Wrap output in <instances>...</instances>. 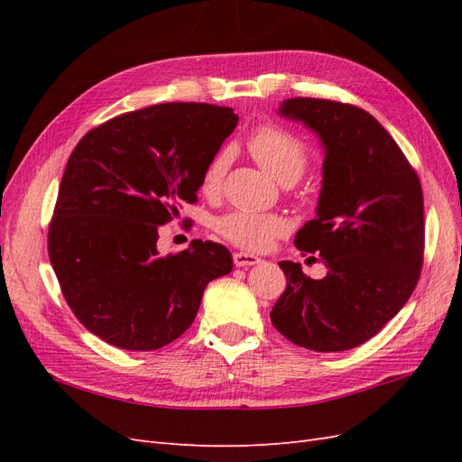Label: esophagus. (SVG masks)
Masks as SVG:
<instances>
[{"label": "esophagus", "instance_id": "obj_1", "mask_svg": "<svg viewBox=\"0 0 462 462\" xmlns=\"http://www.w3.org/2000/svg\"><path fill=\"white\" fill-rule=\"evenodd\" d=\"M233 262H235L236 268H248V265L260 263V258L254 256V254H250V253H235Z\"/></svg>", "mask_w": 462, "mask_h": 462}]
</instances>
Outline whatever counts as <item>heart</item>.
Here are the masks:
<instances>
[{"mask_svg":"<svg viewBox=\"0 0 462 462\" xmlns=\"http://www.w3.org/2000/svg\"><path fill=\"white\" fill-rule=\"evenodd\" d=\"M248 150L254 160L272 173L279 183L292 185L309 165V148L297 134L277 125H260L248 136ZM229 165V152L221 150L209 160L202 173L200 187L206 194H216L223 183ZM214 229L229 243L248 248L263 250L268 248L277 236L287 233L289 223L277 214L248 212V209H233L214 221Z\"/></svg>","mask_w":462,"mask_h":462,"instance_id":"1","label":"heart"}]
</instances>
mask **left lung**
I'll use <instances>...</instances> for the list:
<instances>
[{
    "label": "left lung",
    "mask_w": 462,
    "mask_h": 462,
    "mask_svg": "<svg viewBox=\"0 0 462 462\" xmlns=\"http://www.w3.org/2000/svg\"><path fill=\"white\" fill-rule=\"evenodd\" d=\"M279 116L300 121L326 150L316 219L295 246L318 253L328 275L279 262L287 287L273 328L316 353L348 351L380 331L409 300L424 262L420 179L368 111L319 97H289Z\"/></svg>",
    "instance_id": "1"
}]
</instances>
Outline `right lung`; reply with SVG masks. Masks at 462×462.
<instances>
[{
    "instance_id": "add662e5",
    "label": "right lung",
    "mask_w": 462,
    "mask_h": 462,
    "mask_svg": "<svg viewBox=\"0 0 462 462\" xmlns=\"http://www.w3.org/2000/svg\"><path fill=\"white\" fill-rule=\"evenodd\" d=\"M239 117L171 102L129 111L80 138L48 231L61 292L90 333L125 351H156L197 318L204 289L233 270L229 250L192 241L158 254V226L197 202L202 173Z\"/></svg>"
}]
</instances>
